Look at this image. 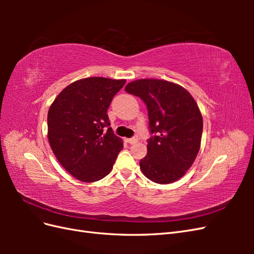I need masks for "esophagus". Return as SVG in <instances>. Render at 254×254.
<instances>
[{"mask_svg":"<svg viewBox=\"0 0 254 254\" xmlns=\"http://www.w3.org/2000/svg\"><path fill=\"white\" fill-rule=\"evenodd\" d=\"M125 142H127L128 144H134L137 142L136 137H131V139H125Z\"/></svg>","mask_w":254,"mask_h":254,"instance_id":"1","label":"esophagus"}]
</instances>
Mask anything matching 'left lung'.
<instances>
[{
	"label": "left lung",
	"mask_w": 254,
	"mask_h": 254,
	"mask_svg": "<svg viewBox=\"0 0 254 254\" xmlns=\"http://www.w3.org/2000/svg\"><path fill=\"white\" fill-rule=\"evenodd\" d=\"M125 90L147 106L149 129L155 133L140 161L142 173L159 184L179 180L193 165L201 144L203 121L194 97L178 83L155 78L133 80Z\"/></svg>",
	"instance_id": "8db88e82"
}]
</instances>
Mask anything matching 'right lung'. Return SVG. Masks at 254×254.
Returning <instances> with one entry per match:
<instances>
[{
  "label": "right lung",
  "mask_w": 254,
  "mask_h": 254,
  "mask_svg": "<svg viewBox=\"0 0 254 254\" xmlns=\"http://www.w3.org/2000/svg\"><path fill=\"white\" fill-rule=\"evenodd\" d=\"M125 82L105 77L76 80L50 107V146L58 162L77 180L98 181L112 171L123 140L113 134L107 111Z\"/></svg>",
  "instance_id": "right-lung-1"
}]
</instances>
